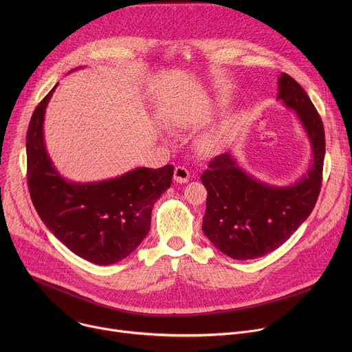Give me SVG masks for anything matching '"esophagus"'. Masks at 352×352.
Here are the masks:
<instances>
[{
    "label": "esophagus",
    "instance_id": "esophagus-1",
    "mask_svg": "<svg viewBox=\"0 0 352 352\" xmlns=\"http://www.w3.org/2000/svg\"><path fill=\"white\" fill-rule=\"evenodd\" d=\"M174 181L185 184L189 181V171L184 166H177L174 170Z\"/></svg>",
    "mask_w": 352,
    "mask_h": 352
}]
</instances>
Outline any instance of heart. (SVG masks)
<instances>
[{
	"instance_id": "1",
	"label": "heart",
	"mask_w": 352,
	"mask_h": 352,
	"mask_svg": "<svg viewBox=\"0 0 352 352\" xmlns=\"http://www.w3.org/2000/svg\"><path fill=\"white\" fill-rule=\"evenodd\" d=\"M219 146V138L217 136H208L204 139L202 144H200V147H202L204 152H213V150Z\"/></svg>"
}]
</instances>
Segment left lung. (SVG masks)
<instances>
[{"instance_id":"left-lung-1","label":"left lung","mask_w":352,"mask_h":352,"mask_svg":"<svg viewBox=\"0 0 352 352\" xmlns=\"http://www.w3.org/2000/svg\"><path fill=\"white\" fill-rule=\"evenodd\" d=\"M278 100L292 109L312 144L314 160L296 184L273 186L246 174L230 153L214 157L200 181L208 189L202 230L227 256L248 261L281 246L312 213L322 188L324 128L307 91L287 74L278 79Z\"/></svg>"}]
</instances>
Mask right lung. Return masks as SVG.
<instances>
[{"label":"right lung","instance_id":"right-lung-1","mask_svg":"<svg viewBox=\"0 0 352 352\" xmlns=\"http://www.w3.org/2000/svg\"><path fill=\"white\" fill-rule=\"evenodd\" d=\"M57 85L36 107L26 135L28 186L33 206L72 252L94 265L125 259L150 230L156 200L171 185L174 167H140L121 177L89 184L63 178L45 150L43 121Z\"/></svg>","mask_w":352,"mask_h":352}]
</instances>
